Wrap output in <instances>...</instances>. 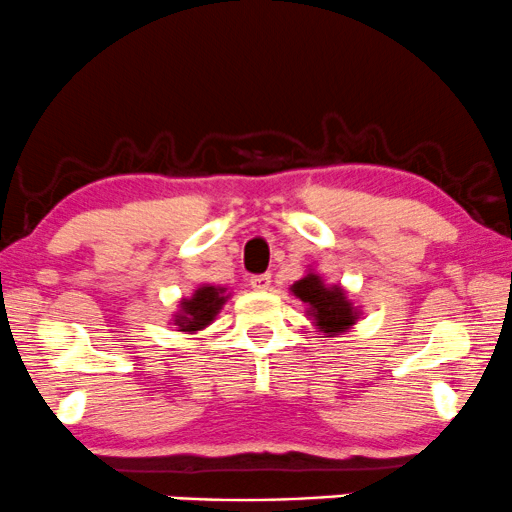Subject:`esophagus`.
<instances>
[{
  "label": "esophagus",
  "instance_id": "1",
  "mask_svg": "<svg viewBox=\"0 0 512 512\" xmlns=\"http://www.w3.org/2000/svg\"><path fill=\"white\" fill-rule=\"evenodd\" d=\"M249 285L254 287L256 292H266L270 287V275L268 273H261V275H254V278L249 280Z\"/></svg>",
  "mask_w": 512,
  "mask_h": 512
}]
</instances>
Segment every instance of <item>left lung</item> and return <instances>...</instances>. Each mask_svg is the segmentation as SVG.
<instances>
[{
    "mask_svg": "<svg viewBox=\"0 0 512 512\" xmlns=\"http://www.w3.org/2000/svg\"><path fill=\"white\" fill-rule=\"evenodd\" d=\"M294 297L302 299L304 304H309V314L314 316L316 326L333 338V335L345 333L347 328L354 326L357 321V309H354L350 299L342 287L323 285L321 275L309 273L306 278L297 280L292 285Z\"/></svg>",
    "mask_w": 512,
    "mask_h": 512,
    "instance_id": "8db88e82",
    "label": "left lung"
}]
</instances>
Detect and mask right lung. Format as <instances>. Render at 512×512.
Segmentation results:
<instances>
[{
  "label": "right lung",
  "instance_id": "1",
  "mask_svg": "<svg viewBox=\"0 0 512 512\" xmlns=\"http://www.w3.org/2000/svg\"><path fill=\"white\" fill-rule=\"evenodd\" d=\"M225 290L222 287H213V285H203L198 287L191 299H182V314L174 318V326H179V330L184 333H194V330L206 328L218 311L225 304Z\"/></svg>",
  "mask_w": 512,
  "mask_h": 512
}]
</instances>
